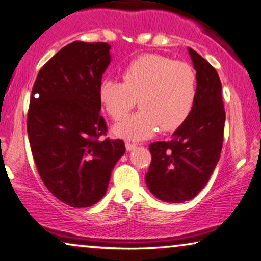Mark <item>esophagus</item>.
<instances>
[{"instance_id":"34e87169","label":"esophagus","mask_w":261,"mask_h":261,"mask_svg":"<svg viewBox=\"0 0 261 261\" xmlns=\"http://www.w3.org/2000/svg\"><path fill=\"white\" fill-rule=\"evenodd\" d=\"M125 146H126L127 151H132V150H134V149L136 148V144H134V143L126 142V143H125Z\"/></svg>"}]
</instances>
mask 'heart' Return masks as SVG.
<instances>
[{
	"instance_id": "heart-1",
	"label": "heart",
	"mask_w": 261,
	"mask_h": 261,
	"mask_svg": "<svg viewBox=\"0 0 261 261\" xmlns=\"http://www.w3.org/2000/svg\"><path fill=\"white\" fill-rule=\"evenodd\" d=\"M123 83L106 78L99 86V100L112 119L125 117L137 104L141 111L115 126V134L132 141L162 131L177 130L188 118L197 94V74L185 61L143 54L122 71Z\"/></svg>"
}]
</instances>
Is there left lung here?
<instances>
[{"label":"left lung","instance_id":"left-lung-1","mask_svg":"<svg viewBox=\"0 0 261 261\" xmlns=\"http://www.w3.org/2000/svg\"><path fill=\"white\" fill-rule=\"evenodd\" d=\"M197 74L194 108L170 141L150 143L151 163L145 181L153 195L164 202L179 203L204 188L219 162L226 112L218 72L189 48Z\"/></svg>","mask_w":261,"mask_h":261}]
</instances>
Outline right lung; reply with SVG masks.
Segmentation results:
<instances>
[{"instance_id": "1", "label": "right lung", "mask_w": 261, "mask_h": 261, "mask_svg": "<svg viewBox=\"0 0 261 261\" xmlns=\"http://www.w3.org/2000/svg\"><path fill=\"white\" fill-rule=\"evenodd\" d=\"M110 64L106 42L73 41L40 69L32 90L27 131L47 189L69 207L85 208L105 195L122 139L102 138L99 86Z\"/></svg>"}]
</instances>
